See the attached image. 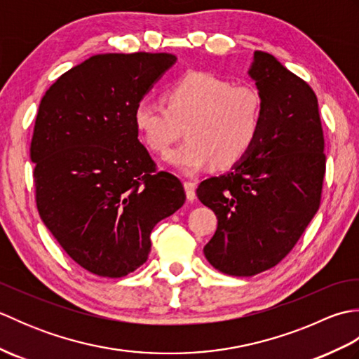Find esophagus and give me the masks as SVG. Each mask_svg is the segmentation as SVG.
<instances>
[{"label": "esophagus", "mask_w": 359, "mask_h": 359, "mask_svg": "<svg viewBox=\"0 0 359 359\" xmlns=\"http://www.w3.org/2000/svg\"><path fill=\"white\" fill-rule=\"evenodd\" d=\"M184 185H185V191H187V199L189 202H193L196 199V185L189 180H185Z\"/></svg>", "instance_id": "obj_1"}]
</instances>
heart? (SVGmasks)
<instances>
[{"label":"heart","mask_w":359,"mask_h":359,"mask_svg":"<svg viewBox=\"0 0 359 359\" xmlns=\"http://www.w3.org/2000/svg\"><path fill=\"white\" fill-rule=\"evenodd\" d=\"M166 106L143 100L134 123L147 148L156 154L177 142L184 128L188 140L170 151L166 160L184 172L215 163L228 168L255 147L262 123V98L255 88L207 71H193L168 88Z\"/></svg>","instance_id":"b5f03b06"}]
</instances>
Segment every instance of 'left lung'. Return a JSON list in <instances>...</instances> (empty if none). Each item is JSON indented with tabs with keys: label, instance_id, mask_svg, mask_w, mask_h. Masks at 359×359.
Returning a JSON list of instances; mask_svg holds the SVG:
<instances>
[{
	"label": "left lung",
	"instance_id": "1",
	"mask_svg": "<svg viewBox=\"0 0 359 359\" xmlns=\"http://www.w3.org/2000/svg\"><path fill=\"white\" fill-rule=\"evenodd\" d=\"M248 74L262 98L255 147L230 172L203 180L196 191L217 216L205 257L230 276H255L293 250L319 210L325 175L313 89L261 50Z\"/></svg>",
	"mask_w": 359,
	"mask_h": 359
}]
</instances>
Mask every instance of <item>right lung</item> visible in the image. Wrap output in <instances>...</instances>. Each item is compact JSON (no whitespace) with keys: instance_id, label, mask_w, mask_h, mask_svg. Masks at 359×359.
<instances>
[{"instance_id":"obj_1","label":"right lung","mask_w":359,"mask_h":359,"mask_svg":"<svg viewBox=\"0 0 359 359\" xmlns=\"http://www.w3.org/2000/svg\"><path fill=\"white\" fill-rule=\"evenodd\" d=\"M171 53H100L65 72L38 108L30 160L40 217L75 262L123 278L147 262L152 228L185 203L139 140L134 109Z\"/></svg>"}]
</instances>
